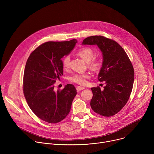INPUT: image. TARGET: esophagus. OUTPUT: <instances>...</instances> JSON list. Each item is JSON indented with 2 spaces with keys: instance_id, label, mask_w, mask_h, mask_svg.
I'll list each match as a JSON object with an SVG mask.
<instances>
[{
  "instance_id": "1",
  "label": "esophagus",
  "mask_w": 154,
  "mask_h": 154,
  "mask_svg": "<svg viewBox=\"0 0 154 154\" xmlns=\"http://www.w3.org/2000/svg\"><path fill=\"white\" fill-rule=\"evenodd\" d=\"M76 89H77V91H80L81 90H83L85 89L84 87H82V86H78L76 87Z\"/></svg>"
}]
</instances>
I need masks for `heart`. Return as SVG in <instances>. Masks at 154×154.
<instances>
[{
	"instance_id": "heart-1",
	"label": "heart",
	"mask_w": 154,
	"mask_h": 154,
	"mask_svg": "<svg viewBox=\"0 0 154 154\" xmlns=\"http://www.w3.org/2000/svg\"><path fill=\"white\" fill-rule=\"evenodd\" d=\"M77 55L81 57L86 63H88L89 67L93 71H99L102 66V60L99 58H93L94 53L93 50L88 47H85L80 49L77 52ZM70 56L66 55L62 60L61 64L64 70H67L70 67ZM90 77L88 73L84 74H74L69 77L68 80L80 85H85L87 83V80Z\"/></svg>"
}]
</instances>
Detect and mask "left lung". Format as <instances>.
<instances>
[{
	"instance_id": "8db88e82",
	"label": "left lung",
	"mask_w": 154,
	"mask_h": 154,
	"mask_svg": "<svg viewBox=\"0 0 154 154\" xmlns=\"http://www.w3.org/2000/svg\"><path fill=\"white\" fill-rule=\"evenodd\" d=\"M83 45H97L103 55L102 66L98 80L105 86L91 88L93 110L103 116L109 117L120 112L127 103L134 82V69L127 54L115 41L103 36L85 38Z\"/></svg>"
}]
</instances>
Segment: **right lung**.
<instances>
[{
  "mask_svg": "<svg viewBox=\"0 0 154 154\" xmlns=\"http://www.w3.org/2000/svg\"><path fill=\"white\" fill-rule=\"evenodd\" d=\"M77 40L49 41L36 48L28 58L24 73L23 92L35 115L51 124L58 123L69 114L77 90L67 84L55 91V83L63 75L61 58L74 48Z\"/></svg>",
  "mask_w": 154,
  "mask_h": 154,
  "instance_id": "right-lung-1",
  "label": "right lung"
}]
</instances>
